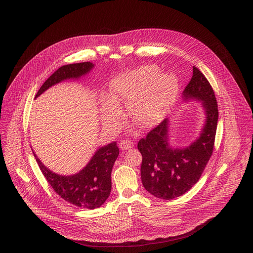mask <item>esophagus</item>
Instances as JSON below:
<instances>
[{"label": "esophagus", "instance_id": "obj_1", "mask_svg": "<svg viewBox=\"0 0 253 253\" xmlns=\"http://www.w3.org/2000/svg\"><path fill=\"white\" fill-rule=\"evenodd\" d=\"M133 146H134V143L130 140H123L119 144V147L121 150H128L133 148Z\"/></svg>", "mask_w": 253, "mask_h": 253}]
</instances>
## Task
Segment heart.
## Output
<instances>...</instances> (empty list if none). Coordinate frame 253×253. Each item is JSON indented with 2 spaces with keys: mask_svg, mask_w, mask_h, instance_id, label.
<instances>
[{
  "mask_svg": "<svg viewBox=\"0 0 253 253\" xmlns=\"http://www.w3.org/2000/svg\"><path fill=\"white\" fill-rule=\"evenodd\" d=\"M155 66H143L126 71L110 84L111 98L104 97V124L113 128L120 117L116 102H128L131 118L144 129L157 126L167 115L178 93V79L171 73L158 74Z\"/></svg>",
  "mask_w": 253,
  "mask_h": 253,
  "instance_id": "1",
  "label": "heart"
}]
</instances>
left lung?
Wrapping results in <instances>:
<instances>
[{"label":"left lung","mask_w":253,"mask_h":253,"mask_svg":"<svg viewBox=\"0 0 253 253\" xmlns=\"http://www.w3.org/2000/svg\"><path fill=\"white\" fill-rule=\"evenodd\" d=\"M182 95L184 101L193 99L202 103L206 119L200 136L188 147H172L166 118L137 145L142 154L143 186L155 197L166 200L183 195L197 183L212 155L217 128L218 107L213 89L194 66L192 78Z\"/></svg>","instance_id":"8db88e82"}]
</instances>
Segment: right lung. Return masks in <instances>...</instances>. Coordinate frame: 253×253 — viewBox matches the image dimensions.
<instances>
[{
  "label": "right lung",
  "mask_w": 253,
  "mask_h": 253,
  "mask_svg": "<svg viewBox=\"0 0 253 253\" xmlns=\"http://www.w3.org/2000/svg\"><path fill=\"white\" fill-rule=\"evenodd\" d=\"M94 67L91 62L69 64L60 67L45 81L36 98L50 87L68 79H78ZM34 153V152H33ZM119 155L116 142L99 148L89 163L79 173L63 176L52 172L34 153L43 175L54 191L65 201L77 207L95 209L100 207L111 192V172Z\"/></svg>",
  "instance_id": "right-lung-1"
}]
</instances>
